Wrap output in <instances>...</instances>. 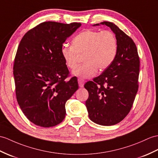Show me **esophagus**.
I'll return each mask as SVG.
<instances>
[{"label":"esophagus","instance_id":"obj_1","mask_svg":"<svg viewBox=\"0 0 158 158\" xmlns=\"http://www.w3.org/2000/svg\"><path fill=\"white\" fill-rule=\"evenodd\" d=\"M84 83H85V81H84L83 79H81V78L78 79V83H79V86L80 87H83Z\"/></svg>","mask_w":158,"mask_h":158}]
</instances>
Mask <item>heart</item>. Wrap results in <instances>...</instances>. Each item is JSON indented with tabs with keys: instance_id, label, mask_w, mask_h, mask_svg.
<instances>
[{
	"instance_id": "obj_1",
	"label": "heart",
	"mask_w": 158,
	"mask_h": 158,
	"mask_svg": "<svg viewBox=\"0 0 158 158\" xmlns=\"http://www.w3.org/2000/svg\"><path fill=\"white\" fill-rule=\"evenodd\" d=\"M117 40L110 31H83L73 39L72 46L62 45L60 54L66 66L73 69L77 64L79 55H83V64L73 74L82 78H89L98 71L105 70L114 60L117 53Z\"/></svg>"
}]
</instances>
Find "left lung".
Segmentation results:
<instances>
[{"label":"left lung","instance_id":"1","mask_svg":"<svg viewBox=\"0 0 158 158\" xmlns=\"http://www.w3.org/2000/svg\"><path fill=\"white\" fill-rule=\"evenodd\" d=\"M100 24L114 32L118 48L112 63L84 85L89 93L85 105L91 120L111 126L125 118L133 106L139 87L140 61L136 45L129 35L111 22Z\"/></svg>","mask_w":158,"mask_h":158}]
</instances>
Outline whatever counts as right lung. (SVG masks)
<instances>
[{
	"instance_id": "add662e5",
	"label": "right lung",
	"mask_w": 158,
	"mask_h": 158,
	"mask_svg": "<svg viewBox=\"0 0 158 158\" xmlns=\"http://www.w3.org/2000/svg\"><path fill=\"white\" fill-rule=\"evenodd\" d=\"M81 24L47 21L28 31L15 58L13 75L18 104L31 123L42 127L60 124L65 104L79 88L60 54L67 38Z\"/></svg>"
}]
</instances>
